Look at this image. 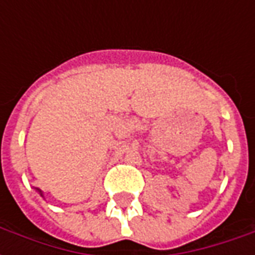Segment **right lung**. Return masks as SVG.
Returning <instances> with one entry per match:
<instances>
[{
    "mask_svg": "<svg viewBox=\"0 0 255 255\" xmlns=\"http://www.w3.org/2000/svg\"><path fill=\"white\" fill-rule=\"evenodd\" d=\"M36 191H38V192H39V194H41V197H43V192H42L41 190H39V188H36Z\"/></svg>",
    "mask_w": 255,
    "mask_h": 255,
    "instance_id": "1",
    "label": "right lung"
}]
</instances>
